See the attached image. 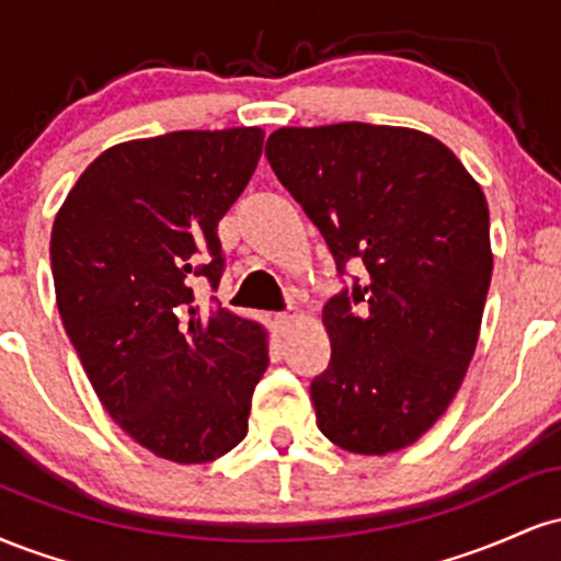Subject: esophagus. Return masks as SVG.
Masks as SVG:
<instances>
[{
	"label": "esophagus",
	"mask_w": 561,
	"mask_h": 561,
	"mask_svg": "<svg viewBox=\"0 0 561 561\" xmlns=\"http://www.w3.org/2000/svg\"><path fill=\"white\" fill-rule=\"evenodd\" d=\"M276 324H279L282 332L293 330V327L298 324V308H293V306L285 308V311H282L279 317H276Z\"/></svg>",
	"instance_id": "34e87169"
}]
</instances>
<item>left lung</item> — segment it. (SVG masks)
Here are the masks:
<instances>
[{
  "instance_id": "left-lung-1",
  "label": "left lung",
  "mask_w": 561,
  "mask_h": 561,
  "mask_svg": "<svg viewBox=\"0 0 561 561\" xmlns=\"http://www.w3.org/2000/svg\"><path fill=\"white\" fill-rule=\"evenodd\" d=\"M266 158L343 276L324 306L330 366L311 382L319 430L351 454L411 446L454 401L478 345L493 272L485 195L414 128H279Z\"/></svg>"
}]
</instances>
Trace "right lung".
Masks as SVG:
<instances>
[{
	"instance_id": "right-lung-1",
	"label": "right lung",
	"mask_w": 561,
	"mask_h": 561,
	"mask_svg": "<svg viewBox=\"0 0 561 561\" xmlns=\"http://www.w3.org/2000/svg\"><path fill=\"white\" fill-rule=\"evenodd\" d=\"M261 147V128L124 141L81 173L55 218L57 308L83 371L121 430L176 465L242 443L268 366L263 327L195 306V287L218 289L227 268L218 221Z\"/></svg>"
}]
</instances>
